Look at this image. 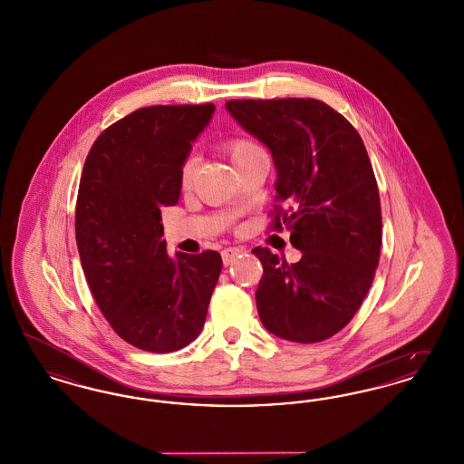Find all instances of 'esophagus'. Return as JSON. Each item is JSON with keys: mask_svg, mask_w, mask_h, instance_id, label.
<instances>
[{"mask_svg": "<svg viewBox=\"0 0 464 464\" xmlns=\"http://www.w3.org/2000/svg\"><path fill=\"white\" fill-rule=\"evenodd\" d=\"M242 252L243 248H240V246H227V248H224L221 252L222 263L226 266L231 265Z\"/></svg>", "mask_w": 464, "mask_h": 464, "instance_id": "esophagus-1", "label": "esophagus"}]
</instances>
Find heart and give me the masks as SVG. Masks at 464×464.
I'll use <instances>...</instances> for the list:
<instances>
[{
  "label": "heart",
  "mask_w": 464,
  "mask_h": 464,
  "mask_svg": "<svg viewBox=\"0 0 464 464\" xmlns=\"http://www.w3.org/2000/svg\"><path fill=\"white\" fill-rule=\"evenodd\" d=\"M222 148L229 155L231 161L235 163V167H240L243 161H246L250 156L261 151V148L246 137H233V139L226 140L222 144ZM197 167H198V163H197V158H193V156L182 163V167H180V186L182 188L191 186L195 174H197Z\"/></svg>",
  "instance_id": "1"
}]
</instances>
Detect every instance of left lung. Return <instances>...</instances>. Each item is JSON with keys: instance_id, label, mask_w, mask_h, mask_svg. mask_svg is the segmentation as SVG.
<instances>
[{"instance_id": "obj_1", "label": "left lung", "mask_w": 464, "mask_h": 464, "mask_svg": "<svg viewBox=\"0 0 464 464\" xmlns=\"http://www.w3.org/2000/svg\"><path fill=\"white\" fill-rule=\"evenodd\" d=\"M226 110L269 148L280 201L271 227H288L303 252L288 265L269 248L252 250L263 263L261 322L292 343L325 341L350 324L379 265L381 203L363 140L316 99H242L227 101Z\"/></svg>"}]
</instances>
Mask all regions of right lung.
<instances>
[{
  "mask_svg": "<svg viewBox=\"0 0 464 464\" xmlns=\"http://www.w3.org/2000/svg\"><path fill=\"white\" fill-rule=\"evenodd\" d=\"M214 104L150 106L93 142L76 199V243L92 295L112 331L139 350L170 353L205 324L221 254L177 252L161 240V207L180 197V167Z\"/></svg>",
  "mask_w": 464,
  "mask_h": 464,
  "instance_id": "obj_1",
  "label": "right lung"
}]
</instances>
